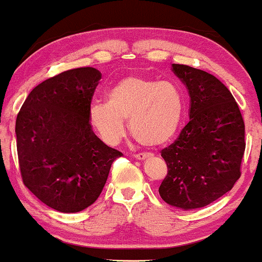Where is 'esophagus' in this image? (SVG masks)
Segmentation results:
<instances>
[{
	"mask_svg": "<svg viewBox=\"0 0 262 262\" xmlns=\"http://www.w3.org/2000/svg\"><path fill=\"white\" fill-rule=\"evenodd\" d=\"M134 157L136 158L137 160H144V159H147V158L151 157V154L150 153H138V154H135Z\"/></svg>",
	"mask_w": 262,
	"mask_h": 262,
	"instance_id": "esophagus-1",
	"label": "esophagus"
}]
</instances>
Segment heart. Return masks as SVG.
<instances>
[{
    "instance_id": "heart-1",
    "label": "heart",
    "mask_w": 262,
    "mask_h": 262,
    "mask_svg": "<svg viewBox=\"0 0 262 262\" xmlns=\"http://www.w3.org/2000/svg\"><path fill=\"white\" fill-rule=\"evenodd\" d=\"M106 102L93 103L89 121L105 143L116 144L125 132V120L144 146L157 147L175 135L183 114V97L169 81L128 75L106 91Z\"/></svg>"
}]
</instances>
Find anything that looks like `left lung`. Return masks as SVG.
<instances>
[{"instance_id":"8db88e82","label":"left lung","mask_w":262,"mask_h":262,"mask_svg":"<svg viewBox=\"0 0 262 262\" xmlns=\"http://www.w3.org/2000/svg\"><path fill=\"white\" fill-rule=\"evenodd\" d=\"M189 95V122L161 150L167 175L159 194L169 205L194 210L232 189L241 177L245 126L230 90L211 74L172 64Z\"/></svg>"}]
</instances>
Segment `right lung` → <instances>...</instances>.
<instances>
[{
	"instance_id": "right-lung-1",
	"label": "right lung",
	"mask_w": 262,
	"mask_h": 262,
	"mask_svg": "<svg viewBox=\"0 0 262 262\" xmlns=\"http://www.w3.org/2000/svg\"><path fill=\"white\" fill-rule=\"evenodd\" d=\"M102 74L67 70L45 80L25 99L15 121L24 185L43 204L79 212L101 194L113 161L122 153L93 134L91 99Z\"/></svg>"
}]
</instances>
